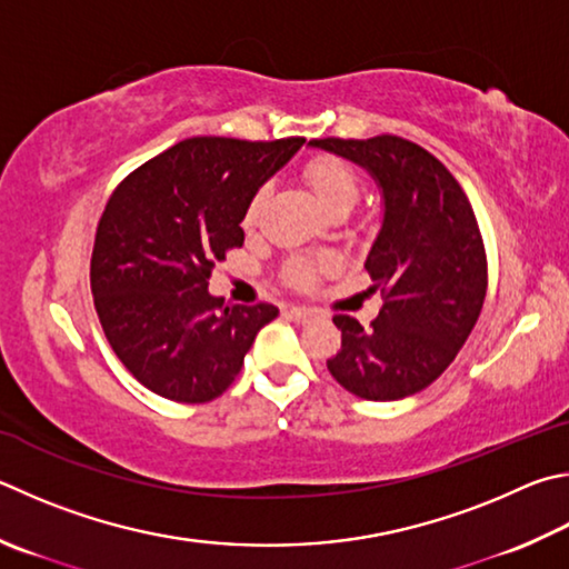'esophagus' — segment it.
I'll use <instances>...</instances> for the list:
<instances>
[{"instance_id":"obj_1","label":"esophagus","mask_w":569,"mask_h":569,"mask_svg":"<svg viewBox=\"0 0 569 569\" xmlns=\"http://www.w3.org/2000/svg\"><path fill=\"white\" fill-rule=\"evenodd\" d=\"M286 313L291 316V318L296 320V323H306L308 318H313V311H311V308H303V306H288V308H286Z\"/></svg>"}]
</instances>
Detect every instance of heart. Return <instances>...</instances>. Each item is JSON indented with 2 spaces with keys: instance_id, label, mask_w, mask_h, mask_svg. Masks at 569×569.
<instances>
[{
  "instance_id": "obj_1",
  "label": "heart",
  "mask_w": 569,
  "mask_h": 569,
  "mask_svg": "<svg viewBox=\"0 0 569 569\" xmlns=\"http://www.w3.org/2000/svg\"><path fill=\"white\" fill-rule=\"evenodd\" d=\"M301 177L308 189L313 191L318 203L330 213L348 211L360 193L358 173L343 157H338V153H316V157L306 159ZM263 201H266V189H258L251 196L249 206H246V213H243L246 226H253L258 221ZM330 266H333V256H316V258L293 256L283 268V278L288 286L298 288V291H306V288L316 286L318 276L328 271Z\"/></svg>"
}]
</instances>
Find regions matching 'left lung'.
I'll use <instances>...</instances> for the list:
<instances>
[{"mask_svg": "<svg viewBox=\"0 0 569 569\" xmlns=\"http://www.w3.org/2000/svg\"><path fill=\"white\" fill-rule=\"evenodd\" d=\"M313 147L366 167L386 199L366 261L383 308L368 328L333 316L340 350L328 370L358 398H408L446 373L480 318L488 253L478 219L458 179L416 141L380 133Z\"/></svg>", "mask_w": 569, "mask_h": 569, "instance_id": "8db88e82", "label": "left lung"}]
</instances>
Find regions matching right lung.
I'll list each match as a JSON object with an SVG mask.
<instances>
[{"instance_id":"add662e5","label":"right lung","mask_w":569,"mask_h":569,"mask_svg":"<svg viewBox=\"0 0 569 569\" xmlns=\"http://www.w3.org/2000/svg\"><path fill=\"white\" fill-rule=\"evenodd\" d=\"M301 137H193L141 163L101 213L89 281L99 323L129 373L161 398L209 402L241 373L271 303L223 306L213 268L243 246V213Z\"/></svg>"}]
</instances>
